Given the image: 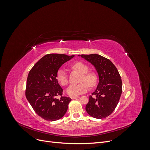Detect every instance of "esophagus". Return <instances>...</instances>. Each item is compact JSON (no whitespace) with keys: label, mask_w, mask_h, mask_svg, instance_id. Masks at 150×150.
Segmentation results:
<instances>
[{"label":"esophagus","mask_w":150,"mask_h":150,"mask_svg":"<svg viewBox=\"0 0 150 150\" xmlns=\"http://www.w3.org/2000/svg\"><path fill=\"white\" fill-rule=\"evenodd\" d=\"M80 96H72L71 97V99H78V98H79Z\"/></svg>","instance_id":"esophagus-1"}]
</instances>
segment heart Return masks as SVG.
Instances as JSON below:
<instances>
[{"label":"heart","mask_w":150,"mask_h":150,"mask_svg":"<svg viewBox=\"0 0 150 150\" xmlns=\"http://www.w3.org/2000/svg\"><path fill=\"white\" fill-rule=\"evenodd\" d=\"M71 68L73 70L82 74L79 82L78 85H71L66 90L67 94L71 96H77L78 95L86 93L88 90L89 86L93 88L97 84L98 76L93 71H88L89 67L87 65L81 62H76L72 64ZM56 79L58 83L62 86H66L69 83V79L66 72L60 69L59 70Z\"/></svg>","instance_id":"b5f03b06"}]
</instances>
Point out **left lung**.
Listing matches in <instances>:
<instances>
[{"label": "left lung", "mask_w": 150, "mask_h": 150, "mask_svg": "<svg viewBox=\"0 0 150 150\" xmlns=\"http://www.w3.org/2000/svg\"><path fill=\"white\" fill-rule=\"evenodd\" d=\"M90 62L98 72L99 82L97 89L89 98L86 106L88 114L97 119H103L115 111L122 93V81L116 66L108 59L98 55H79Z\"/></svg>", "instance_id": "obj_1"}]
</instances>
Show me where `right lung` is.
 I'll use <instances>...</instances> for the list:
<instances>
[{
    "instance_id": "right-lung-1",
    "label": "right lung",
    "mask_w": 150,
    "mask_h": 150,
    "mask_svg": "<svg viewBox=\"0 0 150 150\" xmlns=\"http://www.w3.org/2000/svg\"><path fill=\"white\" fill-rule=\"evenodd\" d=\"M74 56L48 54L35 63L27 79L25 96L36 114L46 121H54L64 116L71 101L63 96V89L56 79L57 71ZM60 98L57 99L56 96Z\"/></svg>"
}]
</instances>
